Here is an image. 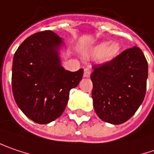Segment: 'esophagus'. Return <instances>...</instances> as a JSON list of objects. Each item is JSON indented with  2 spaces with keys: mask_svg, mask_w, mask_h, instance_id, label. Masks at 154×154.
<instances>
[{
  "mask_svg": "<svg viewBox=\"0 0 154 154\" xmlns=\"http://www.w3.org/2000/svg\"><path fill=\"white\" fill-rule=\"evenodd\" d=\"M91 76V69L89 68L85 69V72H84V77H89Z\"/></svg>",
  "mask_w": 154,
  "mask_h": 154,
  "instance_id": "esophagus-1",
  "label": "esophagus"
}]
</instances>
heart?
<instances>
[{"label":"heart","instance_id":"obj_1","mask_svg":"<svg viewBox=\"0 0 154 154\" xmlns=\"http://www.w3.org/2000/svg\"><path fill=\"white\" fill-rule=\"evenodd\" d=\"M119 44L111 43L108 45L106 42H103L96 47V49L94 50V55L97 57L101 56L104 60L109 61L117 56V54L119 53Z\"/></svg>","mask_w":154,"mask_h":154}]
</instances>
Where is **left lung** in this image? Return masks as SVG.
Listing matches in <instances>:
<instances>
[{"instance_id":"left-lung-1","label":"left lung","mask_w":154,"mask_h":154,"mask_svg":"<svg viewBox=\"0 0 154 154\" xmlns=\"http://www.w3.org/2000/svg\"><path fill=\"white\" fill-rule=\"evenodd\" d=\"M92 98L97 115L105 122L127 121L142 104L148 64L142 50L133 47L109 62L92 66Z\"/></svg>"}]
</instances>
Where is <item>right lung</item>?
I'll use <instances>...</instances> for the list:
<instances>
[{
	"label": "right lung",
	"mask_w": 154,
	"mask_h": 154,
	"mask_svg": "<svg viewBox=\"0 0 154 154\" xmlns=\"http://www.w3.org/2000/svg\"><path fill=\"white\" fill-rule=\"evenodd\" d=\"M62 39L51 30L38 32L19 46L12 66V91L18 107L29 119L48 124L59 118L69 93L81 81L84 69L71 72L60 64Z\"/></svg>",
	"instance_id": "add662e5"
}]
</instances>
